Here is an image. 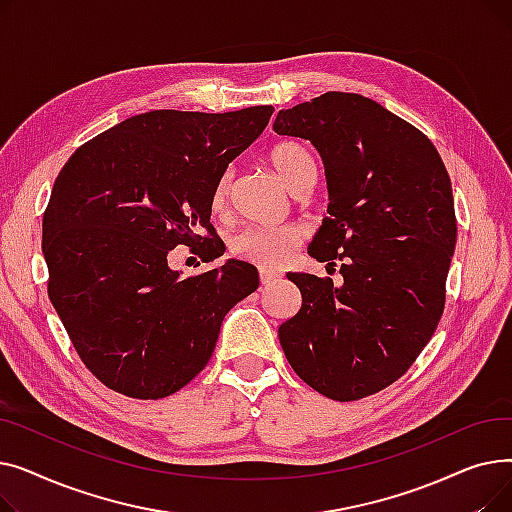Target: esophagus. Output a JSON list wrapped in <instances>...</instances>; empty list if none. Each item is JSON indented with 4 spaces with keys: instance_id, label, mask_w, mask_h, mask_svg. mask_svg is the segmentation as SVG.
Masks as SVG:
<instances>
[{
    "instance_id": "34e87169",
    "label": "esophagus",
    "mask_w": 512,
    "mask_h": 512,
    "mask_svg": "<svg viewBox=\"0 0 512 512\" xmlns=\"http://www.w3.org/2000/svg\"><path fill=\"white\" fill-rule=\"evenodd\" d=\"M259 278H261V284H263V286H272V284L280 278V274H278V272H272V270H261V272H259Z\"/></svg>"
}]
</instances>
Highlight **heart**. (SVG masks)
Returning a JSON list of instances; mask_svg holds the SVG:
<instances>
[{
    "label": "heart",
    "mask_w": 512,
    "mask_h": 512,
    "mask_svg": "<svg viewBox=\"0 0 512 512\" xmlns=\"http://www.w3.org/2000/svg\"><path fill=\"white\" fill-rule=\"evenodd\" d=\"M267 164L274 168L280 180L290 188L294 195L311 191L317 182L319 164L309 145L301 141H282L274 145L267 153ZM232 186V174L226 172L215 182L211 193V209L220 213L228 205ZM303 230L297 224H280V226H253L238 232L232 238V253L236 257L247 259L263 270H274L284 265L294 249L301 245Z\"/></svg>",
    "instance_id": "obj_1"
}]
</instances>
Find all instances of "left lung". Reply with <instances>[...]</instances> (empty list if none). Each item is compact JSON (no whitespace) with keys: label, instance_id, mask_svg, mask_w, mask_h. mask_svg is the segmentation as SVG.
I'll use <instances>...</instances> for the list:
<instances>
[{"label":"left lung","instance_id":"obj_1","mask_svg":"<svg viewBox=\"0 0 512 512\" xmlns=\"http://www.w3.org/2000/svg\"><path fill=\"white\" fill-rule=\"evenodd\" d=\"M274 130L324 159L328 215L307 253L338 259L344 278L286 274L303 305L278 338L305 384L359 400L407 373L438 328L456 245L450 178L421 130L357 93L282 110Z\"/></svg>","mask_w":512,"mask_h":512}]
</instances>
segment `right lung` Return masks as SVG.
Instances as JSON below:
<instances>
[{
	"mask_svg": "<svg viewBox=\"0 0 512 512\" xmlns=\"http://www.w3.org/2000/svg\"><path fill=\"white\" fill-rule=\"evenodd\" d=\"M272 114H139L80 145L58 174L43 215L49 301L107 388L141 400L178 392L211 359L226 313L257 290L251 263L180 278L168 253L222 255L213 186Z\"/></svg>",
	"mask_w": 512,
	"mask_h": 512,
	"instance_id": "add662e5",
	"label": "right lung"
}]
</instances>
